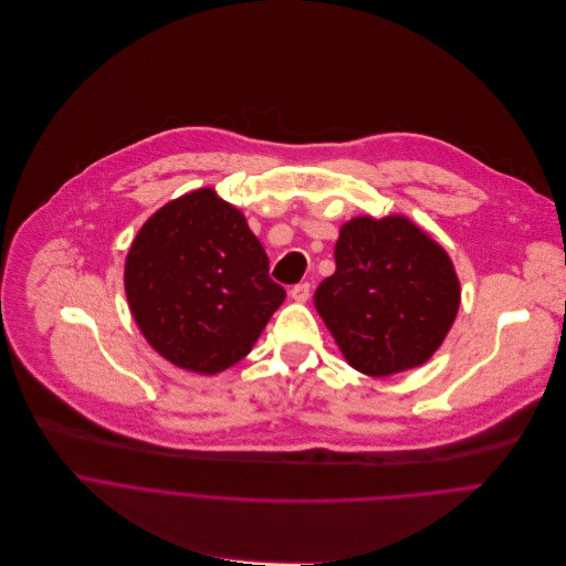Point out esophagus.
<instances>
[{
  "mask_svg": "<svg viewBox=\"0 0 566 566\" xmlns=\"http://www.w3.org/2000/svg\"><path fill=\"white\" fill-rule=\"evenodd\" d=\"M290 296L296 301V303H305L310 298V283H298L290 290Z\"/></svg>",
  "mask_w": 566,
  "mask_h": 566,
  "instance_id": "esophagus-1",
  "label": "esophagus"
}]
</instances>
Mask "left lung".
Returning <instances> with one entry per match:
<instances>
[{"instance_id":"obj_1","label":"left lung","mask_w":566,"mask_h":566,"mask_svg":"<svg viewBox=\"0 0 566 566\" xmlns=\"http://www.w3.org/2000/svg\"><path fill=\"white\" fill-rule=\"evenodd\" d=\"M334 261L314 305L346 361L370 377L426 364L462 298L446 250L406 216H357L338 232Z\"/></svg>"}]
</instances>
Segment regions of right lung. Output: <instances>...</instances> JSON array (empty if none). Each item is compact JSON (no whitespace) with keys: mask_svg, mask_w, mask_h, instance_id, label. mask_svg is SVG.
<instances>
[{"mask_svg":"<svg viewBox=\"0 0 566 566\" xmlns=\"http://www.w3.org/2000/svg\"><path fill=\"white\" fill-rule=\"evenodd\" d=\"M245 216L211 187L160 207L125 263V292L149 346L174 366L216 375L250 355L285 290Z\"/></svg>","mask_w":566,"mask_h":566,"instance_id":"add662e5","label":"right lung"}]
</instances>
